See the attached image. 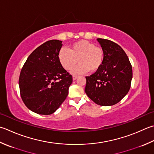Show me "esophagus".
I'll list each match as a JSON object with an SVG mask.
<instances>
[{
    "instance_id": "obj_1",
    "label": "esophagus",
    "mask_w": 154,
    "mask_h": 154,
    "mask_svg": "<svg viewBox=\"0 0 154 154\" xmlns=\"http://www.w3.org/2000/svg\"><path fill=\"white\" fill-rule=\"evenodd\" d=\"M77 77H78L77 75H73V80L77 79Z\"/></svg>"
}]
</instances>
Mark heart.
Instances as JSON below:
<instances>
[{
	"label": "heart",
	"mask_w": 154,
	"mask_h": 154,
	"mask_svg": "<svg viewBox=\"0 0 154 154\" xmlns=\"http://www.w3.org/2000/svg\"><path fill=\"white\" fill-rule=\"evenodd\" d=\"M104 51L100 47L85 40L79 41L70 45L69 49H62L59 51V59L63 67L70 70L73 74L83 73L89 71L91 73L98 71L104 61Z\"/></svg>",
	"instance_id": "heart-1"
}]
</instances>
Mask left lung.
Instances as JSON below:
<instances>
[{
	"label": "left lung",
	"mask_w": 154,
	"mask_h": 154,
	"mask_svg": "<svg viewBox=\"0 0 154 154\" xmlns=\"http://www.w3.org/2000/svg\"><path fill=\"white\" fill-rule=\"evenodd\" d=\"M104 51V61L100 69L86 77L85 91L96 104L110 106L118 103L131 87L133 73L128 57L119 45L98 38Z\"/></svg>",
	"instance_id": "obj_1"
}]
</instances>
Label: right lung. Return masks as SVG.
Returning a JSON list of instances; mask_svg holds the SVG:
<instances>
[{"label": "right lung", "instance_id": "1", "mask_svg": "<svg viewBox=\"0 0 154 154\" xmlns=\"http://www.w3.org/2000/svg\"><path fill=\"white\" fill-rule=\"evenodd\" d=\"M62 41L50 40L29 56L21 69L20 97L28 109L41 115H51L67 98L72 75L59 59Z\"/></svg>", "mask_w": 154, "mask_h": 154}]
</instances>
